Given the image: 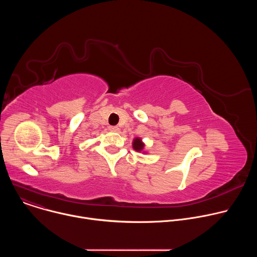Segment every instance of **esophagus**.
I'll return each mask as SVG.
<instances>
[{"instance_id":"obj_1","label":"esophagus","mask_w":257,"mask_h":257,"mask_svg":"<svg viewBox=\"0 0 257 257\" xmlns=\"http://www.w3.org/2000/svg\"><path fill=\"white\" fill-rule=\"evenodd\" d=\"M108 129L111 130V131H113V132H118V131H119L118 126H109V127H108Z\"/></svg>"}]
</instances>
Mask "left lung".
<instances>
[{"instance_id": "obj_1", "label": "left lung", "mask_w": 257, "mask_h": 257, "mask_svg": "<svg viewBox=\"0 0 257 257\" xmlns=\"http://www.w3.org/2000/svg\"><path fill=\"white\" fill-rule=\"evenodd\" d=\"M143 148H144V144L143 142L141 141L140 138H135L133 140V149L136 151V152H141L143 151Z\"/></svg>"}]
</instances>
